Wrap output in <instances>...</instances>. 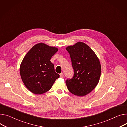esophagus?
Instances as JSON below:
<instances>
[{"label": "esophagus", "mask_w": 127, "mask_h": 127, "mask_svg": "<svg viewBox=\"0 0 127 127\" xmlns=\"http://www.w3.org/2000/svg\"><path fill=\"white\" fill-rule=\"evenodd\" d=\"M60 75V77H61V78H63V77H64V74H63V73H61Z\"/></svg>", "instance_id": "esophagus-1"}]
</instances>
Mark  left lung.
<instances>
[{
  "label": "left lung",
  "mask_w": 127,
  "mask_h": 127,
  "mask_svg": "<svg viewBox=\"0 0 127 127\" xmlns=\"http://www.w3.org/2000/svg\"><path fill=\"white\" fill-rule=\"evenodd\" d=\"M66 49L70 53L74 72L72 78L65 81L67 89L77 96L85 95L99 83L101 73L100 61L92 49L81 42Z\"/></svg>",
  "instance_id": "left-lung-1"
}]
</instances>
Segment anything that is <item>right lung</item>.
<instances>
[{"mask_svg":"<svg viewBox=\"0 0 127 127\" xmlns=\"http://www.w3.org/2000/svg\"><path fill=\"white\" fill-rule=\"evenodd\" d=\"M57 51L56 47L38 43L23 58L20 67V76L26 88L32 93L42 94L47 92L59 78L50 61Z\"/></svg>","mask_w":127,"mask_h":127,"instance_id":"right-lung-1","label":"right lung"}]
</instances>
